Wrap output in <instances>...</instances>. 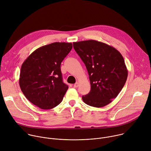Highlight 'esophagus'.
Here are the masks:
<instances>
[{"mask_svg":"<svg viewBox=\"0 0 151 151\" xmlns=\"http://www.w3.org/2000/svg\"><path fill=\"white\" fill-rule=\"evenodd\" d=\"M79 86V83L77 82H76L75 84H74V87L75 88H77Z\"/></svg>","mask_w":151,"mask_h":151,"instance_id":"esophagus-1","label":"esophagus"}]
</instances>
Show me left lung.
<instances>
[{
  "mask_svg": "<svg viewBox=\"0 0 151 151\" xmlns=\"http://www.w3.org/2000/svg\"><path fill=\"white\" fill-rule=\"evenodd\" d=\"M73 45L90 81L91 90L82 96L83 102L96 107L106 106L117 97L127 81L128 70L123 57L115 48L94 40Z\"/></svg>",
  "mask_w": 151,
  "mask_h": 151,
  "instance_id": "left-lung-1",
  "label": "left lung"
}]
</instances>
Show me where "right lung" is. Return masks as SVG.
<instances>
[{
    "mask_svg": "<svg viewBox=\"0 0 151 151\" xmlns=\"http://www.w3.org/2000/svg\"><path fill=\"white\" fill-rule=\"evenodd\" d=\"M72 48V43H52L33 51L21 66L20 88L39 108L52 109L63 100L69 87L63 82L60 66Z\"/></svg>",
    "mask_w": 151,
    "mask_h": 151,
    "instance_id": "1",
    "label": "right lung"
}]
</instances>
